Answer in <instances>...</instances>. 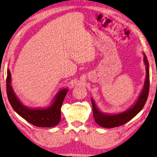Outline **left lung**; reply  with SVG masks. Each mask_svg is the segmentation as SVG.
Instances as JSON below:
<instances>
[{"label":"left lung","instance_id":"8db88e82","mask_svg":"<svg viewBox=\"0 0 157 157\" xmlns=\"http://www.w3.org/2000/svg\"><path fill=\"white\" fill-rule=\"evenodd\" d=\"M144 62L145 65V71H146V76H145L144 87H143V90H141L139 97L130 108H129L124 112L118 114L103 113L98 109L94 101L93 100L92 98H91L93 108V117L98 125L106 128H112L121 126L133 119L144 108L148 97L150 87L149 63H148L147 57L144 53Z\"/></svg>","mask_w":157,"mask_h":157}]
</instances>
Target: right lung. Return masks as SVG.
I'll return each instance as SVG.
<instances>
[{
	"mask_svg": "<svg viewBox=\"0 0 157 157\" xmlns=\"http://www.w3.org/2000/svg\"><path fill=\"white\" fill-rule=\"evenodd\" d=\"M7 94L10 103L16 113L36 127L52 128L56 126L60 121V108L69 90H59L52 100L51 105L44 108H32L25 105L18 99L12 86V78L10 69H7Z\"/></svg>",
	"mask_w": 157,
	"mask_h": 157,
	"instance_id": "right-lung-1",
	"label": "right lung"
}]
</instances>
